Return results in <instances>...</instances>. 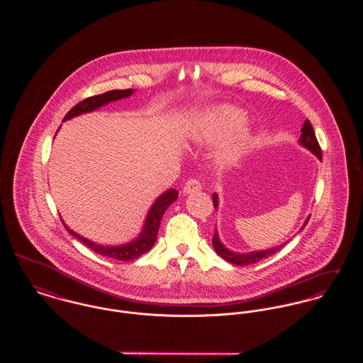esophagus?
I'll list each match as a JSON object with an SVG mask.
<instances>
[{"instance_id":"esophagus-1","label":"esophagus","mask_w":363,"mask_h":363,"mask_svg":"<svg viewBox=\"0 0 363 363\" xmlns=\"http://www.w3.org/2000/svg\"><path fill=\"white\" fill-rule=\"evenodd\" d=\"M201 190V183L200 180L197 179H190L186 182L184 184V189H183V193L184 194H191V193H197Z\"/></svg>"}]
</instances>
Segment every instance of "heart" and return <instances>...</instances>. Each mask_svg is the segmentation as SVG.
I'll return each mask as SVG.
<instances>
[{
	"label": "heart",
	"mask_w": 363,
	"mask_h": 363,
	"mask_svg": "<svg viewBox=\"0 0 363 363\" xmlns=\"http://www.w3.org/2000/svg\"><path fill=\"white\" fill-rule=\"evenodd\" d=\"M245 123H246V117L240 110L229 106L215 107L213 110L208 111L204 118H201V125L199 128V138L204 141H213V140L226 137L233 131L239 130L240 127H243ZM243 150H245V144L242 141H238L236 144L229 147L225 155L226 160L228 162L238 160V157L240 156Z\"/></svg>",
	"instance_id": "1"
}]
</instances>
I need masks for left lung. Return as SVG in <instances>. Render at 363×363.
Returning a JSON list of instances; mask_svg holds the SVG:
<instances>
[{
  "mask_svg": "<svg viewBox=\"0 0 363 363\" xmlns=\"http://www.w3.org/2000/svg\"><path fill=\"white\" fill-rule=\"evenodd\" d=\"M299 144H301L302 147H305L306 150H309L311 154H314V155L317 156V157L321 160V148H320V145H318V141H317V138H315L314 130H313L309 120H306V121L303 123L302 134H301V138H299ZM212 203H213V207L216 209V208H218V196H216L215 193H213V196H212ZM309 219H311V216L305 220V223H303V226L301 228V230H303V228L306 226V223L309 222ZM212 245H213L215 252H216L222 259H226V261H229L230 264H235V265L256 264V262H259V259H267V257L272 256L274 253H277V252L284 246V245H279V246L272 247V249H268V250H259V252H252V253H235V252L226 249V247L222 245V242H220V239H219V236H218V233H216V229H215V233H213V238H212Z\"/></svg>",
  "mask_w": 363,
  "mask_h": 363,
  "instance_id": "8db88e82",
  "label": "left lung"
}]
</instances>
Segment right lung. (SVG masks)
I'll use <instances>...</instances> for the list:
<instances>
[{"instance_id": "right-lung-1", "label": "right lung", "mask_w": 363, "mask_h": 363, "mask_svg": "<svg viewBox=\"0 0 363 363\" xmlns=\"http://www.w3.org/2000/svg\"><path fill=\"white\" fill-rule=\"evenodd\" d=\"M134 91L133 89H114V91H108L104 92L102 95H96V96H91L84 99L82 102L75 104L64 117L65 120H69L72 117H77L79 114L84 113H89L94 111L99 107H102L104 104L114 102V101H120L124 98H128L130 95H133ZM177 190L170 189L167 191H164L162 196H159L156 199L155 203L152 204L151 209L148 211V215L145 218L144 222V228L140 233L138 238H135L134 240L125 243V245H120V246H104V245H98L78 233H75L72 229H69L64 222V228L74 236L77 238L81 243H84L86 247H89L91 250H94L98 255H102L104 257L108 259H118V261H130V259H138L143 255L148 253L152 246L155 245L156 238H157V230H159V225L162 220V216L164 213V211L169 208L170 204H173L177 200ZM62 220V219H61Z\"/></svg>"}]
</instances>
